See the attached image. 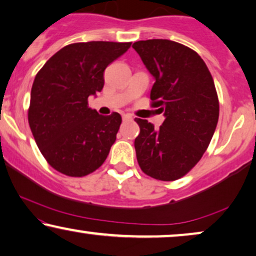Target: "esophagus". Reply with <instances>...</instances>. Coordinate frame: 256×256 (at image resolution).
Listing matches in <instances>:
<instances>
[{
    "instance_id": "1",
    "label": "esophagus",
    "mask_w": 256,
    "mask_h": 256,
    "mask_svg": "<svg viewBox=\"0 0 256 256\" xmlns=\"http://www.w3.org/2000/svg\"><path fill=\"white\" fill-rule=\"evenodd\" d=\"M134 119V117H132L131 114H122V120H132Z\"/></svg>"
}]
</instances>
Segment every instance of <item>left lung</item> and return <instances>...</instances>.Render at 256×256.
Listing matches in <instances>:
<instances>
[{"instance_id": "1", "label": "left lung", "mask_w": 256, "mask_h": 256, "mask_svg": "<svg viewBox=\"0 0 256 256\" xmlns=\"http://www.w3.org/2000/svg\"><path fill=\"white\" fill-rule=\"evenodd\" d=\"M132 48L154 77L153 108L165 120L156 130L136 118L140 134L134 140L142 171L162 182L188 173L208 148L219 119V100L212 74L188 46L168 40H148Z\"/></svg>"}]
</instances>
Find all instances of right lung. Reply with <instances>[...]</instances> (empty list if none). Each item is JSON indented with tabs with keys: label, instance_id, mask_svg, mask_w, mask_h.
I'll return each mask as SVG.
<instances>
[{
	"label": "right lung",
	"instance_id": "1",
	"mask_svg": "<svg viewBox=\"0 0 256 256\" xmlns=\"http://www.w3.org/2000/svg\"><path fill=\"white\" fill-rule=\"evenodd\" d=\"M130 46L103 40L69 44L37 72L28 120L40 153L56 171L84 176L106 159L122 117L100 114L88 106V98L100 92L104 70Z\"/></svg>",
	"mask_w": 256,
	"mask_h": 256
}]
</instances>
